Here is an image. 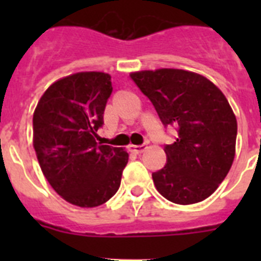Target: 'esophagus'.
<instances>
[{
    "label": "esophagus",
    "mask_w": 261,
    "mask_h": 261,
    "mask_svg": "<svg viewBox=\"0 0 261 261\" xmlns=\"http://www.w3.org/2000/svg\"><path fill=\"white\" fill-rule=\"evenodd\" d=\"M129 150L135 154H141L146 150V146L145 145H129Z\"/></svg>",
    "instance_id": "34e87169"
}]
</instances>
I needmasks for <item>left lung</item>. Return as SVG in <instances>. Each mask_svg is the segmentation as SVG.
<instances>
[{"instance_id":"8db88e82","label":"left lung","mask_w":261,"mask_h":261,"mask_svg":"<svg viewBox=\"0 0 261 261\" xmlns=\"http://www.w3.org/2000/svg\"><path fill=\"white\" fill-rule=\"evenodd\" d=\"M130 77L163 125L177 128L176 141L165 147L167 163L153 172L156 191L179 205L208 199L235 156L238 124L226 96L206 77L183 69L133 71Z\"/></svg>"}]
</instances>
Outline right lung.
I'll return each mask as SVG.
<instances>
[{"label":"right lung","mask_w":261,"mask_h":261,"mask_svg":"<svg viewBox=\"0 0 261 261\" xmlns=\"http://www.w3.org/2000/svg\"><path fill=\"white\" fill-rule=\"evenodd\" d=\"M111 75L81 71L53 82L38 102L32 144L45 179L65 201L95 208L117 192L128 163L123 147L98 142Z\"/></svg>","instance_id":"right-lung-1"}]
</instances>
